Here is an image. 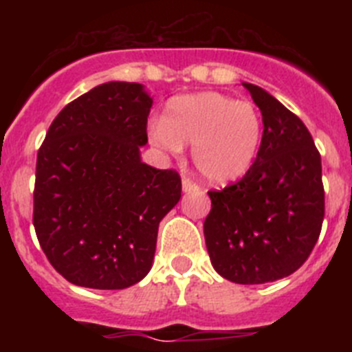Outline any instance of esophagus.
<instances>
[{"instance_id":"obj_1","label":"esophagus","mask_w":352,"mask_h":352,"mask_svg":"<svg viewBox=\"0 0 352 352\" xmlns=\"http://www.w3.org/2000/svg\"><path fill=\"white\" fill-rule=\"evenodd\" d=\"M182 186H183V192H197L199 190V185L197 183L192 182L190 178H183Z\"/></svg>"}]
</instances>
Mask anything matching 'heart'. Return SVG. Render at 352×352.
<instances>
[{
	"label": "heart",
	"mask_w": 352,
	"mask_h": 352,
	"mask_svg": "<svg viewBox=\"0 0 352 352\" xmlns=\"http://www.w3.org/2000/svg\"><path fill=\"white\" fill-rule=\"evenodd\" d=\"M149 141L169 155L192 144L195 169L213 185L243 178L256 162L263 139V118L252 102L223 93L174 96L164 120L148 126Z\"/></svg>",
	"instance_id": "obj_1"
}]
</instances>
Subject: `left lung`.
<instances>
[{
	"label": "left lung",
	"instance_id": "obj_1",
	"mask_svg": "<svg viewBox=\"0 0 352 352\" xmlns=\"http://www.w3.org/2000/svg\"><path fill=\"white\" fill-rule=\"evenodd\" d=\"M263 114L254 166L223 190L208 192L204 239L211 264L234 284H266L296 272L321 234V155L303 121L275 96L243 82Z\"/></svg>",
	"mask_w": 352,
	"mask_h": 352
}]
</instances>
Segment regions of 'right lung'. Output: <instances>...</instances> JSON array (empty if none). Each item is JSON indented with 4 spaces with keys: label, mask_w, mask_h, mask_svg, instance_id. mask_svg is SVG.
I'll list each match as a JSON object with an SVG mask.
<instances>
[{
    "label": "right lung",
    "mask_w": 352,
    "mask_h": 352,
    "mask_svg": "<svg viewBox=\"0 0 352 352\" xmlns=\"http://www.w3.org/2000/svg\"><path fill=\"white\" fill-rule=\"evenodd\" d=\"M153 100L138 82H105L65 105L36 157L33 226L72 284L125 289L151 270L160 220L182 178L141 160Z\"/></svg>",
    "instance_id": "obj_1"
}]
</instances>
